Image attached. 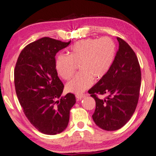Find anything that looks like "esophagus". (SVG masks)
I'll list each match as a JSON object with an SVG mask.
<instances>
[{
	"label": "esophagus",
	"mask_w": 156,
	"mask_h": 156,
	"mask_svg": "<svg viewBox=\"0 0 156 156\" xmlns=\"http://www.w3.org/2000/svg\"><path fill=\"white\" fill-rule=\"evenodd\" d=\"M84 94H76V99H77L78 100H81L82 98H83V97H84Z\"/></svg>",
	"instance_id": "obj_1"
}]
</instances>
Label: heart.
Returning <instances> with one entry per match:
<instances>
[{
  "label": "heart",
  "mask_w": 156,
  "mask_h": 156,
  "mask_svg": "<svg viewBox=\"0 0 156 156\" xmlns=\"http://www.w3.org/2000/svg\"><path fill=\"white\" fill-rule=\"evenodd\" d=\"M68 53L69 56L57 57L55 68L61 77L69 80L80 65L81 73L66 84L69 92L80 94L91 86L93 78L100 80L109 72L114 62L116 45L109 37L87 38L76 42Z\"/></svg>",
  "instance_id": "1"
}]
</instances>
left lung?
Listing matches in <instances>:
<instances>
[{"label": "left lung", "mask_w": 156, "mask_h": 156, "mask_svg": "<svg viewBox=\"0 0 156 156\" xmlns=\"http://www.w3.org/2000/svg\"><path fill=\"white\" fill-rule=\"evenodd\" d=\"M119 48L111 68L88 90L96 102L93 120L108 131L124 126L132 117L138 103L141 72L138 59L127 42L117 37ZM108 94L103 100L96 94Z\"/></svg>", "instance_id": "8db88e82"}]
</instances>
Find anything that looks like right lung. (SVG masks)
Here are the masks:
<instances>
[{"label": "right lung", "mask_w": 156, "mask_h": 156, "mask_svg": "<svg viewBox=\"0 0 156 156\" xmlns=\"http://www.w3.org/2000/svg\"><path fill=\"white\" fill-rule=\"evenodd\" d=\"M70 42L48 37L33 42L21 51L15 68V91L24 114L45 135H57L66 129L76 103L74 94L62 95L64 86L55 58Z\"/></svg>", "instance_id": "1"}]
</instances>
